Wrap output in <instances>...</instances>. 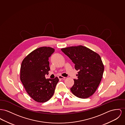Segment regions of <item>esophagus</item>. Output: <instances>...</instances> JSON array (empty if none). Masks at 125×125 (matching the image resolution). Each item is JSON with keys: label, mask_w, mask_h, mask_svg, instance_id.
Wrapping results in <instances>:
<instances>
[{"label": "esophagus", "mask_w": 125, "mask_h": 125, "mask_svg": "<svg viewBox=\"0 0 125 125\" xmlns=\"http://www.w3.org/2000/svg\"><path fill=\"white\" fill-rule=\"evenodd\" d=\"M58 78L59 79H61V80H64L65 77H63V76H61V75H59L58 76Z\"/></svg>", "instance_id": "obj_1"}]
</instances>
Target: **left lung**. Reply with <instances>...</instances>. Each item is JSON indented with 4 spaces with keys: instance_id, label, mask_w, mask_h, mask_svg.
Instances as JSON below:
<instances>
[{
    "instance_id": "8db88e82",
    "label": "left lung",
    "mask_w": 125,
    "mask_h": 125,
    "mask_svg": "<svg viewBox=\"0 0 125 125\" xmlns=\"http://www.w3.org/2000/svg\"><path fill=\"white\" fill-rule=\"evenodd\" d=\"M61 50L75 64V69L79 71L71 92L80 98L91 97L97 89L104 72V67L100 55L83 45Z\"/></svg>"
}]
</instances>
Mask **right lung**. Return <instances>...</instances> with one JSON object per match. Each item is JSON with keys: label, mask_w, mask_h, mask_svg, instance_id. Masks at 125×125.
<instances>
[{"label": "right lung", "mask_w": 125, "mask_h": 125, "mask_svg": "<svg viewBox=\"0 0 125 125\" xmlns=\"http://www.w3.org/2000/svg\"><path fill=\"white\" fill-rule=\"evenodd\" d=\"M54 52L50 47L38 48L23 60L20 69V80L28 94L36 102L43 103L53 96L58 78L46 79L50 71L49 57Z\"/></svg>", "instance_id": "obj_1"}]
</instances>
